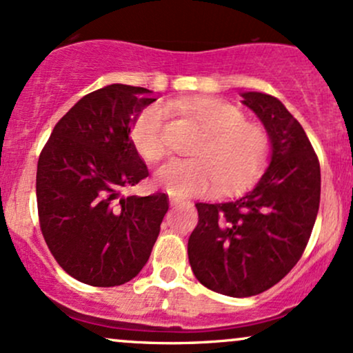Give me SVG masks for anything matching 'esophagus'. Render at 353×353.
Segmentation results:
<instances>
[{
	"mask_svg": "<svg viewBox=\"0 0 353 353\" xmlns=\"http://www.w3.org/2000/svg\"><path fill=\"white\" fill-rule=\"evenodd\" d=\"M169 204L172 205V208H177V205H181V204H185V201L182 199V197H171V199H169Z\"/></svg>",
	"mask_w": 353,
	"mask_h": 353,
	"instance_id": "obj_1",
	"label": "esophagus"
}]
</instances>
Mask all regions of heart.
<instances>
[{"label":"heart","mask_w":353,"mask_h":353,"mask_svg":"<svg viewBox=\"0 0 353 353\" xmlns=\"http://www.w3.org/2000/svg\"><path fill=\"white\" fill-rule=\"evenodd\" d=\"M192 116L204 129L205 141L197 149V159L165 161L154 181L171 196L189 197L208 190L239 189L261 172L269 152V139L257 125L245 123L241 109L221 99L174 101L169 104ZM168 112L163 106L144 109L132 125L131 137L137 152L154 161L165 151Z\"/></svg>","instance_id":"1"}]
</instances>
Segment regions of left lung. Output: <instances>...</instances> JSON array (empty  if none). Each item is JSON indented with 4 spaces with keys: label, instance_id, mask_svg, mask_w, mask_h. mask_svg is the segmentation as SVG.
<instances>
[{
    "label": "left lung",
    "instance_id": "left-lung-1",
    "mask_svg": "<svg viewBox=\"0 0 353 353\" xmlns=\"http://www.w3.org/2000/svg\"><path fill=\"white\" fill-rule=\"evenodd\" d=\"M241 96L269 136V168L237 199L197 202L199 222L188 242L197 281L229 297L264 292L290 272L309 242L320 204V164L301 123L274 96Z\"/></svg>",
    "mask_w": 353,
    "mask_h": 353
}]
</instances>
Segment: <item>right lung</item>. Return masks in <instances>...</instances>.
<instances>
[{"label":"right lung","instance_id":"obj_1","mask_svg":"<svg viewBox=\"0 0 353 353\" xmlns=\"http://www.w3.org/2000/svg\"><path fill=\"white\" fill-rule=\"evenodd\" d=\"M145 88L109 84L81 98L52 129L36 172L39 225L76 281L123 285L148 262L169 209L163 192L124 196L149 176L129 137L154 103Z\"/></svg>","mask_w":353,"mask_h":353}]
</instances>
